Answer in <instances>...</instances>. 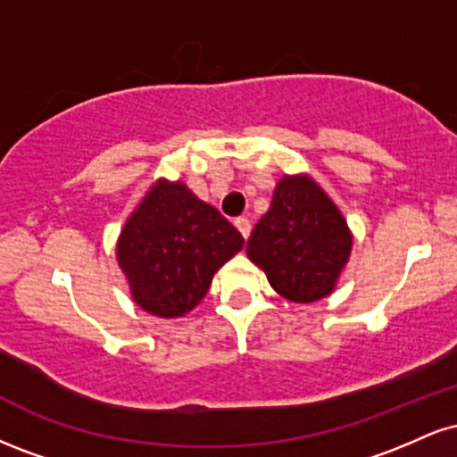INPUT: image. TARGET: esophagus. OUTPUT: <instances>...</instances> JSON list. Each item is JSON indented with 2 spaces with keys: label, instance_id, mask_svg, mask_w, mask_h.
<instances>
[{
  "label": "esophagus",
  "instance_id": "obj_1",
  "mask_svg": "<svg viewBox=\"0 0 457 457\" xmlns=\"http://www.w3.org/2000/svg\"><path fill=\"white\" fill-rule=\"evenodd\" d=\"M234 225H236V229H238L240 234H243V238H249V234H251V223H249V219H245V217H238L234 221Z\"/></svg>",
  "mask_w": 457,
  "mask_h": 457
}]
</instances>
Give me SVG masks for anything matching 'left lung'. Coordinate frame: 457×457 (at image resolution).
Here are the masks:
<instances>
[{
	"label": "left lung",
	"mask_w": 457,
	"mask_h": 457,
	"mask_svg": "<svg viewBox=\"0 0 457 457\" xmlns=\"http://www.w3.org/2000/svg\"><path fill=\"white\" fill-rule=\"evenodd\" d=\"M353 232L337 204L309 174L283 176L270 208L246 240V258L264 270L277 295L316 303L337 287Z\"/></svg>",
	"instance_id": "8db88e82"
}]
</instances>
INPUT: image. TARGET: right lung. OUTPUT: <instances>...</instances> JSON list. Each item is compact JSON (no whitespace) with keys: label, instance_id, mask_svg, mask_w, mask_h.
Listing matches in <instances>:
<instances>
[{"label":"right lung","instance_id":"obj_1","mask_svg":"<svg viewBox=\"0 0 457 457\" xmlns=\"http://www.w3.org/2000/svg\"><path fill=\"white\" fill-rule=\"evenodd\" d=\"M243 245L238 229L185 182L159 178L129 214L115 260L137 307L171 320L199 305Z\"/></svg>","mask_w":457,"mask_h":457}]
</instances>
